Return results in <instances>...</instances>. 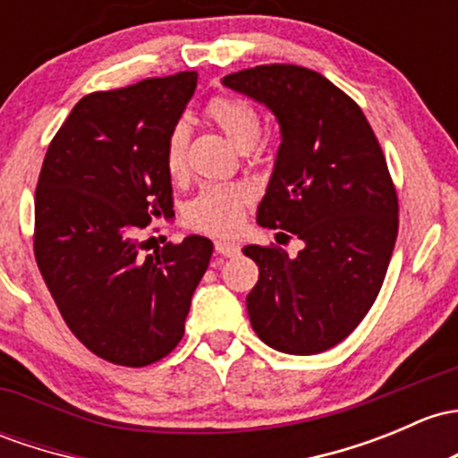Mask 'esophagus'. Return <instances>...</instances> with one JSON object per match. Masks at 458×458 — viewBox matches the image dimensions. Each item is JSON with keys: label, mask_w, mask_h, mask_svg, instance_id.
<instances>
[{"label": "esophagus", "mask_w": 458, "mask_h": 458, "mask_svg": "<svg viewBox=\"0 0 458 458\" xmlns=\"http://www.w3.org/2000/svg\"><path fill=\"white\" fill-rule=\"evenodd\" d=\"M215 250H216V254H221V257H237V254L242 252V245L219 239V242H215Z\"/></svg>", "instance_id": "esophagus-1"}]
</instances>
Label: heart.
Wrapping results in <instances>:
<instances>
[{
    "label": "heart",
    "instance_id": "1",
    "mask_svg": "<svg viewBox=\"0 0 458 458\" xmlns=\"http://www.w3.org/2000/svg\"><path fill=\"white\" fill-rule=\"evenodd\" d=\"M210 123L228 138L239 151H250L263 131L261 114L237 96H215L206 107ZM191 131L184 123H177L168 131L165 144V165L171 177L186 173V151ZM250 201V191L242 184H210L197 192L186 206L184 219L191 228L210 234H230L243 219V208Z\"/></svg>",
    "mask_w": 458,
    "mask_h": 458
}]
</instances>
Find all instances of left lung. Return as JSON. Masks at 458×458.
<instances>
[{"mask_svg": "<svg viewBox=\"0 0 458 458\" xmlns=\"http://www.w3.org/2000/svg\"><path fill=\"white\" fill-rule=\"evenodd\" d=\"M221 83L276 115L281 147L257 221L305 243L296 257L245 245L259 266L250 322L272 349L320 353L343 343L382 290L399 228L386 157L358 103L314 70L257 65Z\"/></svg>", "mask_w": 458, "mask_h": 458, "instance_id": "8db88e82", "label": "left lung"}]
</instances>
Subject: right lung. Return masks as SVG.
Returning <instances> with one entry per match:
<instances>
[{"label": "right lung", "instance_id": "1", "mask_svg": "<svg viewBox=\"0 0 458 458\" xmlns=\"http://www.w3.org/2000/svg\"><path fill=\"white\" fill-rule=\"evenodd\" d=\"M197 72L76 103L50 142L35 195V259L65 325L94 355L147 367L184 335L213 243L191 234L142 254L140 230L173 215L166 136Z\"/></svg>", "mask_w": 458, "mask_h": 458}]
</instances>
